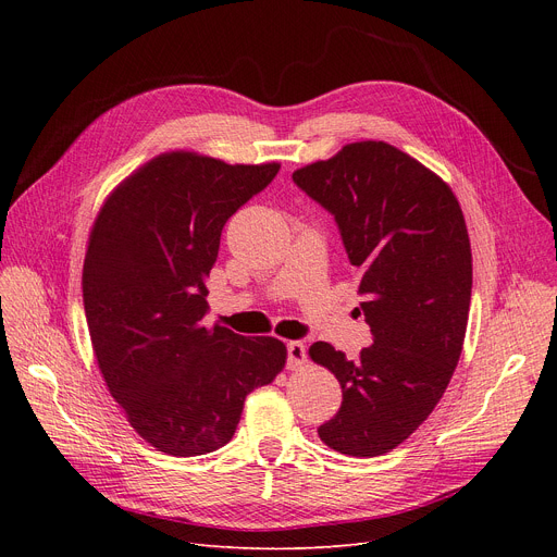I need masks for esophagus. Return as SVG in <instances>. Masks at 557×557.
I'll list each match as a JSON object with an SVG mask.
<instances>
[{
  "instance_id": "obj_1",
  "label": "esophagus",
  "mask_w": 557,
  "mask_h": 557,
  "mask_svg": "<svg viewBox=\"0 0 557 557\" xmlns=\"http://www.w3.org/2000/svg\"><path fill=\"white\" fill-rule=\"evenodd\" d=\"M286 352H288L286 366H288L290 370H298V368H302V366L307 363V347H305V343L290 341V343L286 345Z\"/></svg>"
}]
</instances>
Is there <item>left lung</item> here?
I'll return each instance as SVG.
<instances>
[{
	"label": "left lung",
	"instance_id": "left-lung-1",
	"mask_svg": "<svg viewBox=\"0 0 557 557\" xmlns=\"http://www.w3.org/2000/svg\"><path fill=\"white\" fill-rule=\"evenodd\" d=\"M294 183L334 214L372 332L355 361L323 341L309 347L343 391L318 435L347 456L388 454L431 416L462 352L472 300L462 210L441 175L386 141L347 144Z\"/></svg>",
	"mask_w": 557,
	"mask_h": 557
}]
</instances>
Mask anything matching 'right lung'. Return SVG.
Segmentation results:
<instances>
[{"instance_id":"1","label":"right lung","mask_w":557,"mask_h":557,"mask_svg":"<svg viewBox=\"0 0 557 557\" xmlns=\"http://www.w3.org/2000/svg\"><path fill=\"white\" fill-rule=\"evenodd\" d=\"M277 171L162 153L116 185L92 225L83 305L95 357L131 426L158 451L227 445L246 395L286 363L273 336L205 327L221 230Z\"/></svg>"}]
</instances>
